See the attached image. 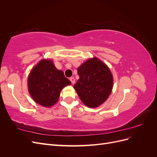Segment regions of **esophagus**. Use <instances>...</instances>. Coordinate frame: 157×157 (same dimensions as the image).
<instances>
[{
	"mask_svg": "<svg viewBox=\"0 0 157 157\" xmlns=\"http://www.w3.org/2000/svg\"><path fill=\"white\" fill-rule=\"evenodd\" d=\"M69 80H70V81L71 82V84H74L75 83V79L74 77H71L69 78Z\"/></svg>",
	"mask_w": 157,
	"mask_h": 157,
	"instance_id": "34e87169",
	"label": "esophagus"
}]
</instances>
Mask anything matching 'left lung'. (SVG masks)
Returning a JSON list of instances; mask_svg holds the SVG:
<instances>
[{
  "mask_svg": "<svg viewBox=\"0 0 157 157\" xmlns=\"http://www.w3.org/2000/svg\"><path fill=\"white\" fill-rule=\"evenodd\" d=\"M79 79L74 88L86 106L94 108L105 102L113 88V76L107 66L96 58L78 68Z\"/></svg>",
  "mask_w": 157,
  "mask_h": 157,
  "instance_id": "8db88e82",
  "label": "left lung"
}]
</instances>
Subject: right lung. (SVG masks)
<instances>
[{
  "label": "right lung",
  "mask_w": 157,
  "mask_h": 157,
  "mask_svg": "<svg viewBox=\"0 0 157 157\" xmlns=\"http://www.w3.org/2000/svg\"><path fill=\"white\" fill-rule=\"evenodd\" d=\"M71 81L63 72L58 70L50 59L40 61L32 69L28 78V88L33 99L44 107L58 101L60 91Z\"/></svg>",
  "instance_id": "1"
}]
</instances>
